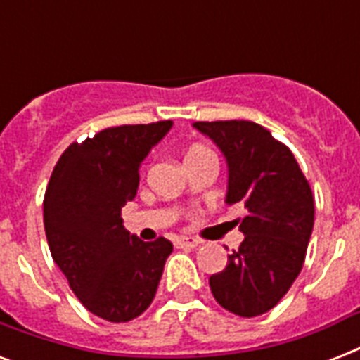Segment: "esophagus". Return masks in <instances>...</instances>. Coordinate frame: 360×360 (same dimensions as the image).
Returning a JSON list of instances; mask_svg holds the SVG:
<instances>
[{"label": "esophagus", "instance_id": "1", "mask_svg": "<svg viewBox=\"0 0 360 360\" xmlns=\"http://www.w3.org/2000/svg\"><path fill=\"white\" fill-rule=\"evenodd\" d=\"M175 245L179 246V248H196L200 245V240L194 239V237H179V239L175 240Z\"/></svg>", "mask_w": 360, "mask_h": 360}]
</instances>
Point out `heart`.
I'll use <instances>...</instances> for the list:
<instances>
[{
    "label": "heart",
    "instance_id": "1",
    "mask_svg": "<svg viewBox=\"0 0 360 360\" xmlns=\"http://www.w3.org/2000/svg\"><path fill=\"white\" fill-rule=\"evenodd\" d=\"M200 153H211V151H209L207 147L194 146V147H191V151H188V155H186V157H192V155H200Z\"/></svg>",
    "mask_w": 360,
    "mask_h": 360
}]
</instances>
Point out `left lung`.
I'll list each match as a JSON object with an SVG mask.
<instances>
[{"label": "left lung", "instance_id": "left-lung-1", "mask_svg": "<svg viewBox=\"0 0 360 360\" xmlns=\"http://www.w3.org/2000/svg\"><path fill=\"white\" fill-rule=\"evenodd\" d=\"M228 158V203H240L245 240L209 285L220 307L256 318L299 276L314 228V194L290 147L254 121H198Z\"/></svg>", "mask_w": 360, "mask_h": 360}]
</instances>
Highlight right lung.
<instances>
[{
	"mask_svg": "<svg viewBox=\"0 0 360 360\" xmlns=\"http://www.w3.org/2000/svg\"><path fill=\"white\" fill-rule=\"evenodd\" d=\"M172 121L121 124L72 141L44 192V231L70 290L98 318L124 323L155 299L168 239L146 243L123 228L121 207L134 200L140 162Z\"/></svg>",
	"mask_w": 360,
	"mask_h": 360,
	"instance_id": "add662e5",
	"label": "right lung"
}]
</instances>
